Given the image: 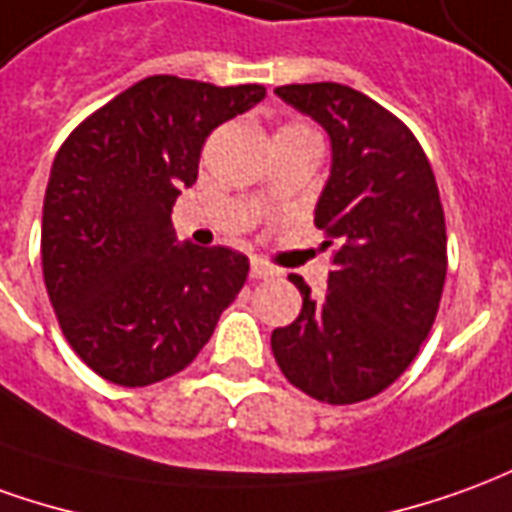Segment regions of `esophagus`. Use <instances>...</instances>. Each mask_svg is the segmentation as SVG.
Listing matches in <instances>:
<instances>
[{
  "mask_svg": "<svg viewBox=\"0 0 512 512\" xmlns=\"http://www.w3.org/2000/svg\"><path fill=\"white\" fill-rule=\"evenodd\" d=\"M249 277H252V280H268V277H274V268L271 266H266V263H263V260H252V263H249Z\"/></svg>",
  "mask_w": 512,
  "mask_h": 512,
  "instance_id": "esophagus-1",
  "label": "esophagus"
}]
</instances>
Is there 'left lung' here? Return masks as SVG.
Listing matches in <instances>:
<instances>
[{
	"mask_svg": "<svg viewBox=\"0 0 512 512\" xmlns=\"http://www.w3.org/2000/svg\"><path fill=\"white\" fill-rule=\"evenodd\" d=\"M274 94L330 135V177L316 202L332 271L324 299L302 277V313L271 332L291 385L327 405L385 391L430 335L446 280V221L416 135L374 99L338 82Z\"/></svg>",
	"mask_w": 512,
	"mask_h": 512,
	"instance_id": "obj_1",
	"label": "left lung"
}]
</instances>
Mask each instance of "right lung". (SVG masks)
Listing matches in <instances>:
<instances>
[{"instance_id": "right-lung-1", "label": "right lung", "mask_w": 512, "mask_h": 512, "mask_svg": "<svg viewBox=\"0 0 512 512\" xmlns=\"http://www.w3.org/2000/svg\"><path fill=\"white\" fill-rule=\"evenodd\" d=\"M263 96V85L157 74L60 146L44 196V282L71 349L107 382L144 388L182 371L244 288L246 255L177 241L171 207L196 182L207 135Z\"/></svg>"}]
</instances>
